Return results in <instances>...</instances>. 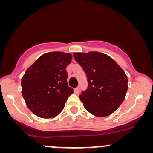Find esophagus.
Returning a JSON list of instances; mask_svg holds the SVG:
<instances>
[{
  "label": "esophagus",
  "instance_id": "34e87169",
  "mask_svg": "<svg viewBox=\"0 0 153 153\" xmlns=\"http://www.w3.org/2000/svg\"><path fill=\"white\" fill-rule=\"evenodd\" d=\"M80 90H81V89H80V86H78V87H76L74 89V92H75L76 94L79 93Z\"/></svg>",
  "mask_w": 153,
  "mask_h": 153
}]
</instances>
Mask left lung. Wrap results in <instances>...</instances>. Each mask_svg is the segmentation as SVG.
I'll list each match as a JSON object with an SVG mask.
<instances>
[{
  "label": "left lung",
  "mask_w": 153,
  "mask_h": 153,
  "mask_svg": "<svg viewBox=\"0 0 153 153\" xmlns=\"http://www.w3.org/2000/svg\"><path fill=\"white\" fill-rule=\"evenodd\" d=\"M73 57L87 78V89L79 95L85 109L97 117L115 112L124 101L128 89L124 70L111 57L101 52H75Z\"/></svg>",
  "instance_id": "obj_1"
}]
</instances>
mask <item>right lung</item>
<instances>
[{"mask_svg": "<svg viewBox=\"0 0 153 153\" xmlns=\"http://www.w3.org/2000/svg\"><path fill=\"white\" fill-rule=\"evenodd\" d=\"M72 58L69 53L48 52L27 69L21 79L22 95L35 115L54 118L63 110L68 97L73 93L68 86L66 69Z\"/></svg>", "mask_w": 153, "mask_h": 153, "instance_id": "right-lung-1", "label": "right lung"}]
</instances>
